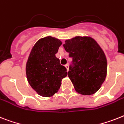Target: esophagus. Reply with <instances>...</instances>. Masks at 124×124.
<instances>
[{
  "instance_id": "obj_1",
  "label": "esophagus",
  "mask_w": 124,
  "mask_h": 124,
  "mask_svg": "<svg viewBox=\"0 0 124 124\" xmlns=\"http://www.w3.org/2000/svg\"><path fill=\"white\" fill-rule=\"evenodd\" d=\"M65 67H66V69H67V71H69V64H66V65H65Z\"/></svg>"
}]
</instances>
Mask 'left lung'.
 Wrapping results in <instances>:
<instances>
[{
    "mask_svg": "<svg viewBox=\"0 0 124 124\" xmlns=\"http://www.w3.org/2000/svg\"><path fill=\"white\" fill-rule=\"evenodd\" d=\"M64 47L72 59L68 76L76 91L92 95L100 88L107 73V60L103 50L90 37L76 36L65 41Z\"/></svg>",
    "mask_w": 124,
    "mask_h": 124,
    "instance_id": "left-lung-1",
    "label": "left lung"
}]
</instances>
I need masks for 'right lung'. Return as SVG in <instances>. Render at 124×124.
<instances>
[{
  "label": "right lung",
  "mask_w": 124,
  "mask_h": 124,
  "mask_svg": "<svg viewBox=\"0 0 124 124\" xmlns=\"http://www.w3.org/2000/svg\"><path fill=\"white\" fill-rule=\"evenodd\" d=\"M62 42L48 36L34 45L26 64L28 82L39 95L51 97L57 93L62 79L67 76V69L60 64L55 54Z\"/></svg>",
  "instance_id": "add662e5"
}]
</instances>
